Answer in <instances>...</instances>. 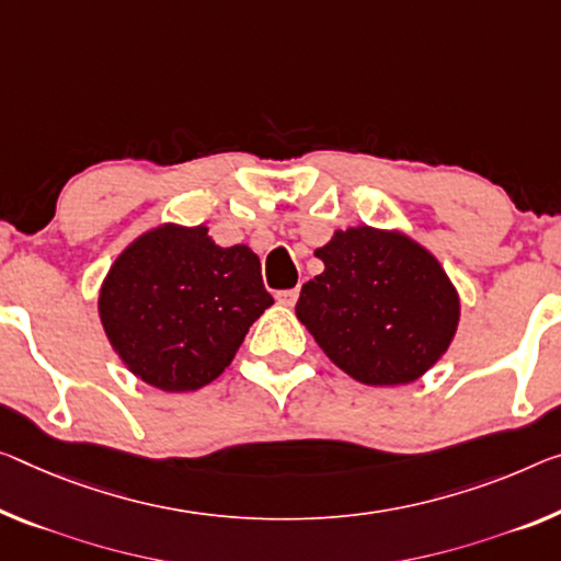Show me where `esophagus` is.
<instances>
[{
    "label": "esophagus",
    "instance_id": "obj_1",
    "mask_svg": "<svg viewBox=\"0 0 561 561\" xmlns=\"http://www.w3.org/2000/svg\"><path fill=\"white\" fill-rule=\"evenodd\" d=\"M298 296H300V290L298 288H286V290H278L275 293V300H278L280 306H296V300H298Z\"/></svg>",
    "mask_w": 561,
    "mask_h": 561
}]
</instances>
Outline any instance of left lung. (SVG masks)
<instances>
[{"mask_svg":"<svg viewBox=\"0 0 561 561\" xmlns=\"http://www.w3.org/2000/svg\"><path fill=\"white\" fill-rule=\"evenodd\" d=\"M296 316L335 366L368 386L416 381L449 348L459 296L434 255L401 232L339 230Z\"/></svg>","mask_w":561,"mask_h":561,"instance_id":"1","label":"left lung"}]
</instances>
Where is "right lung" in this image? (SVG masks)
I'll return each mask as SVG.
<instances>
[{"label": "right lung", "instance_id": "right-lung-1", "mask_svg": "<svg viewBox=\"0 0 561 561\" xmlns=\"http://www.w3.org/2000/svg\"><path fill=\"white\" fill-rule=\"evenodd\" d=\"M271 304L251 248L215 245L205 226H160L110 268L100 318L135 376L180 393L215 381Z\"/></svg>", "mask_w": 561, "mask_h": 561}]
</instances>
